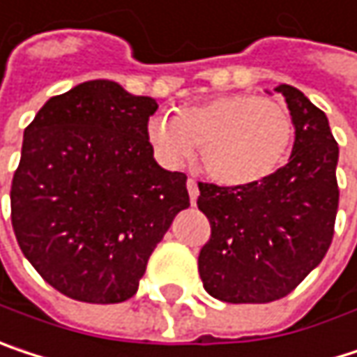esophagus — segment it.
Returning <instances> with one entry per match:
<instances>
[{
	"label": "esophagus",
	"mask_w": 357,
	"mask_h": 357,
	"mask_svg": "<svg viewBox=\"0 0 357 357\" xmlns=\"http://www.w3.org/2000/svg\"><path fill=\"white\" fill-rule=\"evenodd\" d=\"M188 194H190V202L192 204H196V200H198V194H200V190H198V183L194 181V179H188Z\"/></svg>",
	"instance_id": "obj_1"
}]
</instances>
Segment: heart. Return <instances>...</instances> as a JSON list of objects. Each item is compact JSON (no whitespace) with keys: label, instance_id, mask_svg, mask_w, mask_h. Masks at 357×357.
<instances>
[{"label":"heart","instance_id":"heart-1","mask_svg":"<svg viewBox=\"0 0 357 357\" xmlns=\"http://www.w3.org/2000/svg\"><path fill=\"white\" fill-rule=\"evenodd\" d=\"M294 135L288 108L275 98L220 93L178 116H153L146 141L167 167H181L196 149L204 174L220 185H249L272 176L284 161Z\"/></svg>","mask_w":357,"mask_h":357}]
</instances>
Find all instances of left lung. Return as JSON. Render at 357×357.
I'll list each match as a JSON object with an SVG mask.
<instances>
[{
    "label": "left lung",
    "instance_id": "8db88e82",
    "mask_svg": "<svg viewBox=\"0 0 357 357\" xmlns=\"http://www.w3.org/2000/svg\"><path fill=\"white\" fill-rule=\"evenodd\" d=\"M294 122L284 167L249 185L198 183V208L211 220L198 272L222 303H272L290 294L325 257L335 227L340 146L329 120L292 85H278Z\"/></svg>",
    "mask_w": 357,
    "mask_h": 357
}]
</instances>
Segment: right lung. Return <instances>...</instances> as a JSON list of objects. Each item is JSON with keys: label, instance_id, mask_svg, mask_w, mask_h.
I'll return each instance as SVG.
<instances>
[{"label": "right lung", "instance_id": "1", "mask_svg": "<svg viewBox=\"0 0 357 357\" xmlns=\"http://www.w3.org/2000/svg\"><path fill=\"white\" fill-rule=\"evenodd\" d=\"M149 96L93 79L50 98L24 130L12 225L34 270L61 294L124 303L179 211L185 176L163 169L146 141Z\"/></svg>", "mask_w": 357, "mask_h": 357}]
</instances>
